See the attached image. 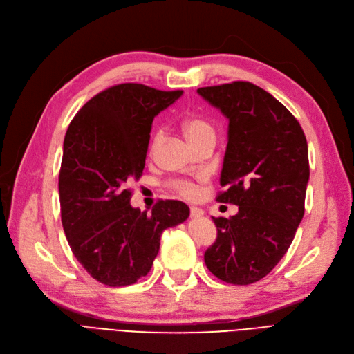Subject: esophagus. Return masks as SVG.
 Wrapping results in <instances>:
<instances>
[{
  "label": "esophagus",
  "instance_id": "esophagus-1",
  "mask_svg": "<svg viewBox=\"0 0 354 354\" xmlns=\"http://www.w3.org/2000/svg\"><path fill=\"white\" fill-rule=\"evenodd\" d=\"M190 216L192 217H201V216H203V211L198 207H192L190 208Z\"/></svg>",
  "mask_w": 354,
  "mask_h": 354
}]
</instances>
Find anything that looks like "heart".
<instances>
[{"instance_id":"b5f03b06","label":"heart","mask_w":354,"mask_h":354,"mask_svg":"<svg viewBox=\"0 0 354 354\" xmlns=\"http://www.w3.org/2000/svg\"><path fill=\"white\" fill-rule=\"evenodd\" d=\"M181 130H183L186 138L195 149L207 143H212V145L216 143V137H217L216 128H214V125L208 120H205V118H202L199 115H192L185 118V120L181 121ZM162 140H164L162 131H156L151 145L152 151H156L158 146L162 143ZM171 186H173V189L177 192V194H180L185 198H195L198 194L196 186L186 180L174 181V183H171Z\"/></svg>"}]
</instances>
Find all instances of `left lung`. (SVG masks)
<instances>
[{
    "instance_id": "1",
    "label": "left lung",
    "mask_w": 354,
    "mask_h": 354,
    "mask_svg": "<svg viewBox=\"0 0 354 354\" xmlns=\"http://www.w3.org/2000/svg\"><path fill=\"white\" fill-rule=\"evenodd\" d=\"M229 120L218 202L239 207L212 217L217 239L203 260L218 279L250 285L281 261L304 216L308 149L301 125L270 93L248 81L198 88Z\"/></svg>"
}]
</instances>
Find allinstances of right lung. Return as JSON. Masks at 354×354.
<instances>
[{
	"label": "right lung",
	"instance_id": "1",
	"mask_svg": "<svg viewBox=\"0 0 354 354\" xmlns=\"http://www.w3.org/2000/svg\"><path fill=\"white\" fill-rule=\"evenodd\" d=\"M181 90L125 82L95 94L75 115L59 173L62 224L85 270L108 286L136 283L151 270L160 234L189 217L181 201L133 208L128 183L143 174L153 118Z\"/></svg>",
	"mask_w": 354,
	"mask_h": 354
}]
</instances>
